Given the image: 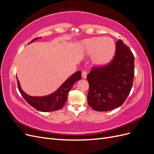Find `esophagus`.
<instances>
[{
  "label": "esophagus",
  "instance_id": "esophagus-1",
  "mask_svg": "<svg viewBox=\"0 0 154 154\" xmlns=\"http://www.w3.org/2000/svg\"><path fill=\"white\" fill-rule=\"evenodd\" d=\"M87 72L85 71H83L82 72V76L83 78H87Z\"/></svg>",
  "mask_w": 154,
  "mask_h": 154
}]
</instances>
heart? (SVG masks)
I'll list each match as a JSON object with an SVG mask.
<instances>
[{
    "mask_svg": "<svg viewBox=\"0 0 154 154\" xmlns=\"http://www.w3.org/2000/svg\"><path fill=\"white\" fill-rule=\"evenodd\" d=\"M83 47L87 54H92V63L97 66L108 63L115 52L114 42L109 37H95L87 39L83 42Z\"/></svg>",
    "mask_w": 154,
    "mask_h": 154,
    "instance_id": "b5f03b06",
    "label": "heart"
}]
</instances>
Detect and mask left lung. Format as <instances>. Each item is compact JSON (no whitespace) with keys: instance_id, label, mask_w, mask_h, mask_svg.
Masks as SVG:
<instances>
[{"instance_id":"8db88e82","label":"left lung","mask_w":154,"mask_h":154,"mask_svg":"<svg viewBox=\"0 0 154 154\" xmlns=\"http://www.w3.org/2000/svg\"><path fill=\"white\" fill-rule=\"evenodd\" d=\"M116 53L110 62L93 66L87 74L89 84L88 103L96 111L114 109L122 105L132 89L134 56L122 40L116 42Z\"/></svg>"}]
</instances>
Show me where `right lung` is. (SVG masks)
<instances>
[{
  "label": "right lung",
  "mask_w": 154,
  "mask_h": 154,
  "mask_svg": "<svg viewBox=\"0 0 154 154\" xmlns=\"http://www.w3.org/2000/svg\"><path fill=\"white\" fill-rule=\"evenodd\" d=\"M37 38L32 40V42ZM81 71H79L69 78L63 84L58 88L57 91L48 96L42 97L30 96L22 90L19 81L17 78L18 88L21 95L25 100L33 108L41 112H53L62 109L67 100L69 92L71 89L74 83L80 80L82 75Z\"/></svg>",
  "instance_id": "1"
}]
</instances>
